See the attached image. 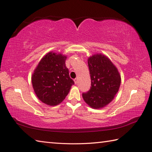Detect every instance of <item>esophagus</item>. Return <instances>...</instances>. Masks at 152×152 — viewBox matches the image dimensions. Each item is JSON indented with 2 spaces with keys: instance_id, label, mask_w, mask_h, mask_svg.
<instances>
[{
  "instance_id": "34e87169",
  "label": "esophagus",
  "mask_w": 152,
  "mask_h": 152,
  "mask_svg": "<svg viewBox=\"0 0 152 152\" xmlns=\"http://www.w3.org/2000/svg\"><path fill=\"white\" fill-rule=\"evenodd\" d=\"M74 83H75V84H77V83H78V79H77V78L74 79Z\"/></svg>"
}]
</instances>
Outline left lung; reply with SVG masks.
Masks as SVG:
<instances>
[{
  "mask_svg": "<svg viewBox=\"0 0 152 152\" xmlns=\"http://www.w3.org/2000/svg\"><path fill=\"white\" fill-rule=\"evenodd\" d=\"M91 80V88L83 93L85 102L93 108L104 107L114 99L121 84V76L107 57L95 54L88 59Z\"/></svg>",
  "mask_w": 152,
  "mask_h": 152,
  "instance_id": "8db88e82",
  "label": "left lung"
}]
</instances>
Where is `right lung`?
<instances>
[{
	"instance_id": "obj_1",
	"label": "right lung",
	"mask_w": 152,
	"mask_h": 152,
	"mask_svg": "<svg viewBox=\"0 0 152 152\" xmlns=\"http://www.w3.org/2000/svg\"><path fill=\"white\" fill-rule=\"evenodd\" d=\"M66 56L50 52L38 63L32 75V83L37 97L49 106H56L69 94L74 84L65 64Z\"/></svg>"
}]
</instances>
